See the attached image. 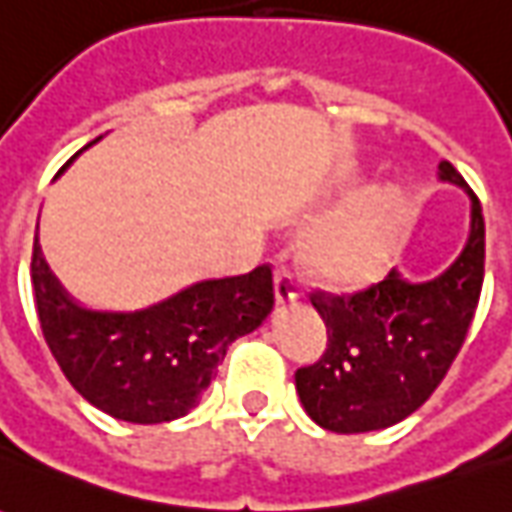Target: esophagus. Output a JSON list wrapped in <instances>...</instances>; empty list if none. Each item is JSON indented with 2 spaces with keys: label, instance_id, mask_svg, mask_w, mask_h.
Instances as JSON below:
<instances>
[{
  "label": "esophagus",
  "instance_id": "obj_1",
  "mask_svg": "<svg viewBox=\"0 0 512 512\" xmlns=\"http://www.w3.org/2000/svg\"><path fill=\"white\" fill-rule=\"evenodd\" d=\"M274 288H277V304H288L299 296V285H296V279L290 274L288 268L279 266L277 274H274Z\"/></svg>",
  "mask_w": 512,
  "mask_h": 512
}]
</instances>
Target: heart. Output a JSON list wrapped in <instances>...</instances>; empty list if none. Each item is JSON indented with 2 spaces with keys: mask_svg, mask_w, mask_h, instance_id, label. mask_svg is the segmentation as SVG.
Masks as SVG:
<instances>
[{
  "mask_svg": "<svg viewBox=\"0 0 512 512\" xmlns=\"http://www.w3.org/2000/svg\"><path fill=\"white\" fill-rule=\"evenodd\" d=\"M406 200L397 189H384L343 216L315 244V263L334 282H365L378 274L389 255L400 224L406 219Z\"/></svg>",
  "mask_w": 512,
  "mask_h": 512,
  "instance_id": "b5f03b06",
  "label": "heart"
}]
</instances>
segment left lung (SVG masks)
<instances>
[{
    "label": "left lung",
    "mask_w": 512,
    "mask_h": 512,
    "mask_svg": "<svg viewBox=\"0 0 512 512\" xmlns=\"http://www.w3.org/2000/svg\"><path fill=\"white\" fill-rule=\"evenodd\" d=\"M439 178L472 197V233L444 274L406 282L389 271L356 293H310L329 343L315 365L296 370V389L321 428L367 433L406 419L433 395L461 351L483 290L485 219L477 194L450 161L439 164Z\"/></svg>",
    "instance_id": "8db88e82"
}]
</instances>
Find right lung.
I'll use <instances>...</instances> for the list:
<instances>
[{
	"label": "right lung",
	"mask_w": 512,
	"mask_h": 512,
	"mask_svg": "<svg viewBox=\"0 0 512 512\" xmlns=\"http://www.w3.org/2000/svg\"><path fill=\"white\" fill-rule=\"evenodd\" d=\"M32 293L46 345L73 389L109 417L156 425L186 417L227 348L266 321L274 274L263 263L241 277L197 282L147 310L95 312L60 288L35 235Z\"/></svg>",
	"instance_id": "right-lung-1"
}]
</instances>
